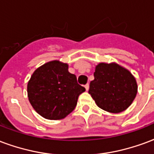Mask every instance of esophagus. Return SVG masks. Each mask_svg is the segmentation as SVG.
Wrapping results in <instances>:
<instances>
[{
	"instance_id": "esophagus-1",
	"label": "esophagus",
	"mask_w": 154,
	"mask_h": 154,
	"mask_svg": "<svg viewBox=\"0 0 154 154\" xmlns=\"http://www.w3.org/2000/svg\"><path fill=\"white\" fill-rule=\"evenodd\" d=\"M85 88H86V90L88 91V89H89V84H86L85 85Z\"/></svg>"
}]
</instances>
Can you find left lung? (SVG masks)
<instances>
[{
    "label": "left lung",
    "instance_id": "left-lung-1",
    "mask_svg": "<svg viewBox=\"0 0 154 154\" xmlns=\"http://www.w3.org/2000/svg\"><path fill=\"white\" fill-rule=\"evenodd\" d=\"M94 77L88 92L102 110L119 113L134 100L138 89L135 78L118 64H98Z\"/></svg>",
    "mask_w": 154,
    "mask_h": 154
}]
</instances>
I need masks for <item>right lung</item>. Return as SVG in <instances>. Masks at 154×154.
Here are the masks:
<instances>
[{
  "label": "right lung",
  "mask_w": 154,
  "mask_h": 154,
  "mask_svg": "<svg viewBox=\"0 0 154 154\" xmlns=\"http://www.w3.org/2000/svg\"><path fill=\"white\" fill-rule=\"evenodd\" d=\"M85 91L77 83V77L68 72V65L58 61L36 69L27 87L33 108L48 119L66 117L75 109L79 95Z\"/></svg>",
  "instance_id": "1"
}]
</instances>
